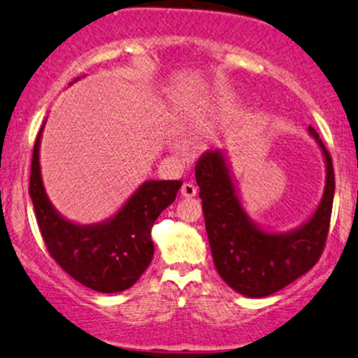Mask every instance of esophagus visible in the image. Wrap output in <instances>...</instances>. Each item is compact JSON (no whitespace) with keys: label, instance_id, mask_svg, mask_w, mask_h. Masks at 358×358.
I'll list each match as a JSON object with an SVG mask.
<instances>
[{"label":"esophagus","instance_id":"34e87169","mask_svg":"<svg viewBox=\"0 0 358 358\" xmlns=\"http://www.w3.org/2000/svg\"><path fill=\"white\" fill-rule=\"evenodd\" d=\"M196 193H198V189H196V187H194L193 183H183L182 194H183L185 198H193Z\"/></svg>","mask_w":358,"mask_h":358}]
</instances>
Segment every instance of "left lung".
<instances>
[{
    "instance_id": "obj_1",
    "label": "left lung",
    "mask_w": 358,
    "mask_h": 358,
    "mask_svg": "<svg viewBox=\"0 0 358 358\" xmlns=\"http://www.w3.org/2000/svg\"><path fill=\"white\" fill-rule=\"evenodd\" d=\"M307 132L322 152L325 187L310 218L289 231L262 228L248 215L224 150L206 152L194 169L215 268L233 291L246 297L259 299L280 291L314 268L322 255L336 180L319 134L312 127Z\"/></svg>"
}]
</instances>
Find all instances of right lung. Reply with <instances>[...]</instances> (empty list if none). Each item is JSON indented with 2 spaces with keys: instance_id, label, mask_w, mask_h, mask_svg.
Instances as JSON below:
<instances>
[{
  "instance_id": "right-lung-1",
  "label": "right lung",
  "mask_w": 358,
  "mask_h": 358,
  "mask_svg": "<svg viewBox=\"0 0 358 358\" xmlns=\"http://www.w3.org/2000/svg\"><path fill=\"white\" fill-rule=\"evenodd\" d=\"M44 124L34 143L29 196L49 255L72 279L92 291L114 294L132 287L152 262V226L175 201L182 182H143L115 215L101 223L79 224L67 220L49 200L41 176Z\"/></svg>"
}]
</instances>
